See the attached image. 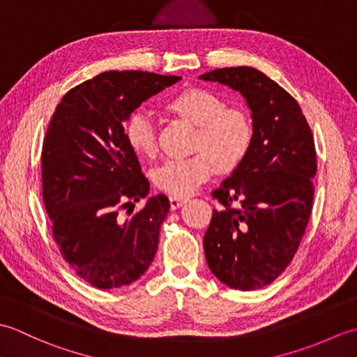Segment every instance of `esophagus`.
Returning a JSON list of instances; mask_svg holds the SVG:
<instances>
[{
  "label": "esophagus",
  "mask_w": 357,
  "mask_h": 357,
  "mask_svg": "<svg viewBox=\"0 0 357 357\" xmlns=\"http://www.w3.org/2000/svg\"><path fill=\"white\" fill-rule=\"evenodd\" d=\"M170 207H172V210H176V208H179L181 206H183V204H185L188 199L187 198H181V196H170Z\"/></svg>",
  "instance_id": "34e87169"
}]
</instances>
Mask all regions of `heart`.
<instances>
[{"mask_svg":"<svg viewBox=\"0 0 357 357\" xmlns=\"http://www.w3.org/2000/svg\"><path fill=\"white\" fill-rule=\"evenodd\" d=\"M165 109L198 127L190 158L169 159L153 172L155 185L172 196H188L213 176L216 167L233 172L244 162L253 142L252 119L245 110L225 107L207 89L192 87L167 100ZM126 141L133 151L153 156L158 136L153 121L144 112H133L124 126Z\"/></svg>","mask_w":357,"mask_h":357,"instance_id":"heart-1","label":"heart"}]
</instances>
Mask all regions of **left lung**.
I'll return each instance as SVG.
<instances>
[{
	"label": "left lung",
	"instance_id": "8db88e82",
	"mask_svg": "<svg viewBox=\"0 0 357 357\" xmlns=\"http://www.w3.org/2000/svg\"><path fill=\"white\" fill-rule=\"evenodd\" d=\"M199 78L238 90L252 110V149L211 193L222 208L213 210L204 252L222 284L256 290L288 267L305 233L317 170L312 128L294 98L253 67H225Z\"/></svg>",
	"mask_w": 357,
	"mask_h": 357
}]
</instances>
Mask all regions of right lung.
Instances as JSON below:
<instances>
[{
  "instance_id": "add662e5",
  "label": "right lung",
  "mask_w": 357,
  "mask_h": 357,
  "mask_svg": "<svg viewBox=\"0 0 357 357\" xmlns=\"http://www.w3.org/2000/svg\"><path fill=\"white\" fill-rule=\"evenodd\" d=\"M179 79L139 70L100 73L63 96L45 132L43 201L53 239L77 275L101 290L132 284L155 257L170 202L151 196L130 218L119 216L126 199L149 193L123 123Z\"/></svg>"
}]
</instances>
